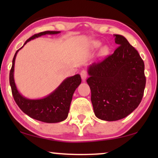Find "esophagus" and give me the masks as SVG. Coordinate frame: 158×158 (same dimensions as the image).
Here are the masks:
<instances>
[{
  "instance_id": "34e87169",
  "label": "esophagus",
  "mask_w": 158,
  "mask_h": 158,
  "mask_svg": "<svg viewBox=\"0 0 158 158\" xmlns=\"http://www.w3.org/2000/svg\"><path fill=\"white\" fill-rule=\"evenodd\" d=\"M81 76L82 80H83V81H85L88 77L87 72H86L85 70H82L81 73Z\"/></svg>"
}]
</instances>
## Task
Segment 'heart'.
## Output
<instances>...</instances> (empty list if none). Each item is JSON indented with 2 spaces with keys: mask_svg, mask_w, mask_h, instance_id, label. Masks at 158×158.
<instances>
[{
  "mask_svg": "<svg viewBox=\"0 0 158 158\" xmlns=\"http://www.w3.org/2000/svg\"><path fill=\"white\" fill-rule=\"evenodd\" d=\"M91 45L94 48H98V47H99L101 45V43L100 42H98V41H94V42H91ZM106 50V47H104V48L103 49V51L104 52Z\"/></svg>",
  "mask_w": 158,
  "mask_h": 158,
  "instance_id": "obj_1",
  "label": "heart"
}]
</instances>
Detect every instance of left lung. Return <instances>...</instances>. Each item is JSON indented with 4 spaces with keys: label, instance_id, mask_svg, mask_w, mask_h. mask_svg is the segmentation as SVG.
<instances>
[{
    "label": "left lung",
    "instance_id": "left-lung-1",
    "mask_svg": "<svg viewBox=\"0 0 158 158\" xmlns=\"http://www.w3.org/2000/svg\"><path fill=\"white\" fill-rule=\"evenodd\" d=\"M114 36L118 48L88 68L94 114L108 122L122 119L137 109L146 83L144 64L138 52L124 36Z\"/></svg>",
    "mask_w": 158,
    "mask_h": 158
}]
</instances>
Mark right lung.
I'll use <instances>...</instances> for the list:
<instances>
[{
  "label": "right lung",
  "instance_id": "add662e5",
  "mask_svg": "<svg viewBox=\"0 0 158 158\" xmlns=\"http://www.w3.org/2000/svg\"><path fill=\"white\" fill-rule=\"evenodd\" d=\"M60 33V31H46L34 34L26 41L23 47H21L15 53L9 75V82L13 96L21 111L34 119L46 123H57L66 119L68 116L73 94L81 83V75L76 74L73 76L67 77L54 91L44 98L37 99L27 98L21 94L15 83V60L18 52L29 41L46 34L52 35Z\"/></svg>",
  "mask_w": 158,
  "mask_h": 158
}]
</instances>
